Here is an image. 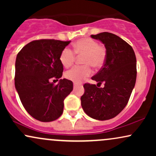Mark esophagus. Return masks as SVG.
<instances>
[{"label": "esophagus", "mask_w": 156, "mask_h": 156, "mask_svg": "<svg viewBox=\"0 0 156 156\" xmlns=\"http://www.w3.org/2000/svg\"><path fill=\"white\" fill-rule=\"evenodd\" d=\"M73 85H74V88H76V87H78V86H80V84L77 83H74V84H73Z\"/></svg>", "instance_id": "obj_1"}]
</instances>
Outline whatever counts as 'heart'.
Here are the masks:
<instances>
[{"label": "heart", "mask_w": 156, "mask_h": 156, "mask_svg": "<svg viewBox=\"0 0 156 156\" xmlns=\"http://www.w3.org/2000/svg\"><path fill=\"white\" fill-rule=\"evenodd\" d=\"M75 53L83 55L82 63L85 65L73 67L65 73L66 78L75 83H80L90 76L92 69L89 65L94 68H101L104 64L106 51L103 46L99 45L98 42L89 38L82 39L73 44ZM76 55L69 48H64L60 54L59 60L63 67H69L74 62Z\"/></svg>", "instance_id": "obj_1"}]
</instances>
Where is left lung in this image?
Returning <instances> with one entry per match:
<instances>
[{
  "label": "left lung",
  "mask_w": 156,
  "mask_h": 156,
  "mask_svg": "<svg viewBox=\"0 0 156 156\" xmlns=\"http://www.w3.org/2000/svg\"><path fill=\"white\" fill-rule=\"evenodd\" d=\"M91 37L105 48L104 65L92 78L104 87L84 84L81 106L93 119L107 120L119 114L129 101L136 80V58L131 46L114 34L102 32Z\"/></svg>",
  "instance_id": "1"
}]
</instances>
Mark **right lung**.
<instances>
[{
    "mask_svg": "<svg viewBox=\"0 0 156 156\" xmlns=\"http://www.w3.org/2000/svg\"><path fill=\"white\" fill-rule=\"evenodd\" d=\"M70 42L32 41L17 55L15 89L25 109L37 120L51 122L60 117L64 99L73 91V82L66 78L60 79L55 86L51 82L52 78L62 76L60 54Z\"/></svg>",
    "mask_w": 156,
    "mask_h": 156,
    "instance_id": "right-lung-1",
    "label": "right lung"
}]
</instances>
